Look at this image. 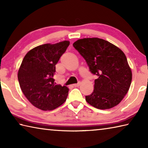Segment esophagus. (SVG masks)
I'll list each match as a JSON object with an SVG mask.
<instances>
[{
    "instance_id": "obj_1",
    "label": "esophagus",
    "mask_w": 148,
    "mask_h": 148,
    "mask_svg": "<svg viewBox=\"0 0 148 148\" xmlns=\"http://www.w3.org/2000/svg\"><path fill=\"white\" fill-rule=\"evenodd\" d=\"M79 85H80V82H78V83H77V84H74L73 86L74 87H78V86H79Z\"/></svg>"
}]
</instances>
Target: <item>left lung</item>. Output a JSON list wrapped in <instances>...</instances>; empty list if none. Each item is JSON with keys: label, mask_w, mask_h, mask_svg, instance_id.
<instances>
[{"label": "left lung", "mask_w": 148, "mask_h": 148, "mask_svg": "<svg viewBox=\"0 0 148 148\" xmlns=\"http://www.w3.org/2000/svg\"><path fill=\"white\" fill-rule=\"evenodd\" d=\"M73 46L86 60L90 72L96 75L94 90L86 101L101 110L118 104L128 92L132 72L125 53L117 46L103 39L77 40Z\"/></svg>", "instance_id": "1"}]
</instances>
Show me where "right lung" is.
Listing matches in <instances>:
<instances>
[{
	"instance_id": "add662e5",
	"label": "right lung",
	"mask_w": 148,
	"mask_h": 148,
	"mask_svg": "<svg viewBox=\"0 0 148 148\" xmlns=\"http://www.w3.org/2000/svg\"><path fill=\"white\" fill-rule=\"evenodd\" d=\"M69 41L38 46L24 57L17 77L29 101L42 110H52L66 101L69 89L56 85L53 78L56 65L69 47Z\"/></svg>"
}]
</instances>
